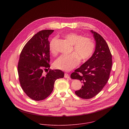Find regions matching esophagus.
<instances>
[{"mask_svg": "<svg viewBox=\"0 0 129 129\" xmlns=\"http://www.w3.org/2000/svg\"><path fill=\"white\" fill-rule=\"evenodd\" d=\"M64 77L66 78H70V75L69 74L66 73V74H64Z\"/></svg>", "mask_w": 129, "mask_h": 129, "instance_id": "34e87169", "label": "esophagus"}]
</instances>
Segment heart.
Listing matches in <instances>:
<instances>
[{
  "label": "heart",
  "instance_id": "1",
  "mask_svg": "<svg viewBox=\"0 0 129 129\" xmlns=\"http://www.w3.org/2000/svg\"><path fill=\"white\" fill-rule=\"evenodd\" d=\"M64 37L73 45L72 49L73 54L60 55L55 61L54 66L56 69L69 71L78 64V58L81 61H85L91 57L94 50V45L89 39L77 33H70ZM56 41V38H54L49 44L50 51L53 55L57 53L55 47Z\"/></svg>",
  "mask_w": 129,
  "mask_h": 129
}]
</instances>
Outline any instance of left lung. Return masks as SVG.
I'll return each mask as SVG.
<instances>
[{"instance_id": "obj_1", "label": "left lung", "mask_w": 129, "mask_h": 129, "mask_svg": "<svg viewBox=\"0 0 129 129\" xmlns=\"http://www.w3.org/2000/svg\"><path fill=\"white\" fill-rule=\"evenodd\" d=\"M96 42L94 53L86 62L71 75L72 79H79L82 87L75 93L82 99L96 96L105 86L109 78L112 65L109 47L100 35L91 30Z\"/></svg>"}]
</instances>
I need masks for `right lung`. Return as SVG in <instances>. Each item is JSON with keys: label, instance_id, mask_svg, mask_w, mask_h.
Returning <instances> with one entry per match:
<instances>
[{"label": "right lung", "instance_id": "1", "mask_svg": "<svg viewBox=\"0 0 129 129\" xmlns=\"http://www.w3.org/2000/svg\"><path fill=\"white\" fill-rule=\"evenodd\" d=\"M54 31L44 30L37 33L26 43L20 55L18 73L20 85L26 95L35 101L48 97L55 80L64 77L60 70H50L46 75L43 74L44 70L50 68L48 38Z\"/></svg>", "mask_w": 129, "mask_h": 129}]
</instances>
